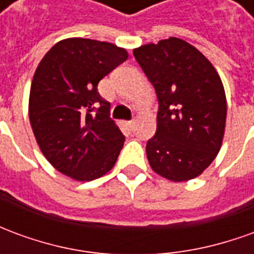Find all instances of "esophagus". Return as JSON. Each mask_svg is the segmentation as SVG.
<instances>
[{
	"instance_id": "obj_1",
	"label": "esophagus",
	"mask_w": 254,
	"mask_h": 254,
	"mask_svg": "<svg viewBox=\"0 0 254 254\" xmlns=\"http://www.w3.org/2000/svg\"><path fill=\"white\" fill-rule=\"evenodd\" d=\"M124 124H125V127H129V129H133V127H134V124H136V121H134V120H130V121H125Z\"/></svg>"
}]
</instances>
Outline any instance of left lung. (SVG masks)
<instances>
[{
    "label": "left lung",
    "instance_id": "8db88e82",
    "mask_svg": "<svg viewBox=\"0 0 254 254\" xmlns=\"http://www.w3.org/2000/svg\"><path fill=\"white\" fill-rule=\"evenodd\" d=\"M155 87L156 133L147 143L151 169L173 182L193 180L220 151L227 102L219 73L208 58L171 36L133 50Z\"/></svg>",
    "mask_w": 254,
    "mask_h": 254
}]
</instances>
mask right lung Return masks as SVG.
Returning <instances> with one entry per match:
<instances>
[{"mask_svg": "<svg viewBox=\"0 0 254 254\" xmlns=\"http://www.w3.org/2000/svg\"><path fill=\"white\" fill-rule=\"evenodd\" d=\"M127 60L109 42L67 38L42 58L28 102L32 132L50 165L74 181H92L114 167L125 141L98 83Z\"/></svg>", "mask_w": 254, "mask_h": 254, "instance_id": "add662e5", "label": "right lung"}]
</instances>
